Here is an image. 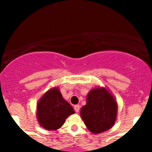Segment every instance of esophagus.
<instances>
[{"label":"esophagus","mask_w":152,"mask_h":152,"mask_svg":"<svg viewBox=\"0 0 152 152\" xmlns=\"http://www.w3.org/2000/svg\"><path fill=\"white\" fill-rule=\"evenodd\" d=\"M74 109H75V112L78 113L79 110H80V106H79V105H75V107H74Z\"/></svg>","instance_id":"obj_1"}]
</instances>
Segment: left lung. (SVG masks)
<instances>
[{
  "mask_svg": "<svg viewBox=\"0 0 152 152\" xmlns=\"http://www.w3.org/2000/svg\"><path fill=\"white\" fill-rule=\"evenodd\" d=\"M117 103L110 93L104 88L92 89L87 96V103L80 110L87 128L94 134L110 129L115 123Z\"/></svg>",
  "mask_w": 152,
  "mask_h": 152,
  "instance_id": "left-lung-1",
  "label": "left lung"
}]
</instances>
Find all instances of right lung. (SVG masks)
<instances>
[{"label": "right lung", "mask_w": 152, "mask_h": 152, "mask_svg": "<svg viewBox=\"0 0 152 152\" xmlns=\"http://www.w3.org/2000/svg\"><path fill=\"white\" fill-rule=\"evenodd\" d=\"M73 113V107L63 99L59 90L56 88L47 91L37 103L36 116L42 127L47 130L59 129Z\"/></svg>", "instance_id": "1"}]
</instances>
